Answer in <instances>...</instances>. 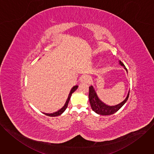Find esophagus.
I'll return each mask as SVG.
<instances>
[{"instance_id": "1", "label": "esophagus", "mask_w": 154, "mask_h": 154, "mask_svg": "<svg viewBox=\"0 0 154 154\" xmlns=\"http://www.w3.org/2000/svg\"><path fill=\"white\" fill-rule=\"evenodd\" d=\"M91 77L89 75H83L81 79V82L83 83H90L91 82Z\"/></svg>"}]
</instances>
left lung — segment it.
<instances>
[{"label":"left lung","instance_id":"1","mask_svg":"<svg viewBox=\"0 0 154 154\" xmlns=\"http://www.w3.org/2000/svg\"><path fill=\"white\" fill-rule=\"evenodd\" d=\"M119 64L124 66V68L127 72V69L125 68V65L122 63L121 61L119 60ZM130 91L128 93V94L124 101L119 103L118 105L115 106H108L102 102L97 97V94L94 89L93 86L89 87V100L91 104V106L93 110L96 113L100 115H112L118 112L119 109L124 105V103L127 102L128 96H129Z\"/></svg>","mask_w":154,"mask_h":154}]
</instances>
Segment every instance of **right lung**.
Here are the masks:
<instances>
[{"mask_svg": "<svg viewBox=\"0 0 154 154\" xmlns=\"http://www.w3.org/2000/svg\"><path fill=\"white\" fill-rule=\"evenodd\" d=\"M77 88H78V86H77V85L73 86V88L71 89V91H70V93H69V94L68 99L66 100V103H65L64 105L60 109H59L58 111H57V112H55V113H50V114H49V113H43L45 114V115H47V116H51V117L57 116H59V115H61V114L65 111V109H66V108L68 107V103H69V100H70V99H71V95H72V94L77 89Z\"/></svg>", "mask_w": 154, "mask_h": 154, "instance_id": "add662e5", "label": "right lung"}]
</instances>
